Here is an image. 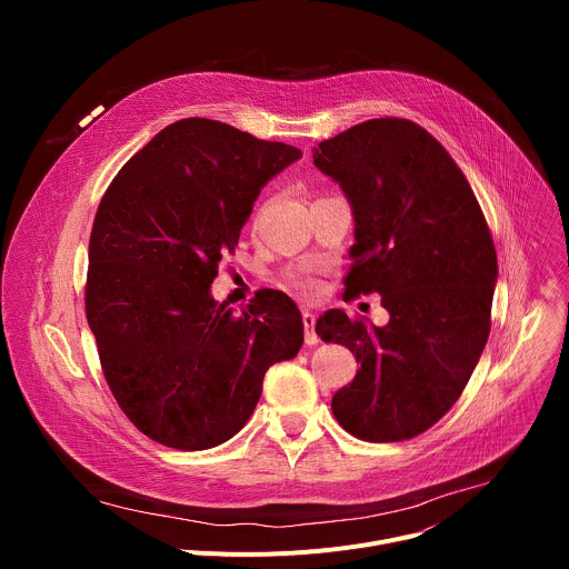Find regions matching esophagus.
Segmentation results:
<instances>
[{
    "mask_svg": "<svg viewBox=\"0 0 569 569\" xmlns=\"http://www.w3.org/2000/svg\"><path fill=\"white\" fill-rule=\"evenodd\" d=\"M301 317H303V340H306L308 347H312V345L319 342V338H317V333H315V321H317V317H315V312H310V310H303Z\"/></svg>",
    "mask_w": 569,
    "mask_h": 569,
    "instance_id": "esophagus-1",
    "label": "esophagus"
}]
</instances>
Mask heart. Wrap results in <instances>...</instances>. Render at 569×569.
I'll use <instances>...</instances> for the list:
<instances>
[{
  "label": "heart",
  "instance_id": "1",
  "mask_svg": "<svg viewBox=\"0 0 569 569\" xmlns=\"http://www.w3.org/2000/svg\"><path fill=\"white\" fill-rule=\"evenodd\" d=\"M292 283H295V288H299L306 297H315V295H319V290H321L319 279H317L312 272H308V270L292 274Z\"/></svg>",
  "mask_w": 569,
  "mask_h": 569
}]
</instances>
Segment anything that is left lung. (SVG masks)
Here are the masks:
<instances>
[{"mask_svg":"<svg viewBox=\"0 0 569 569\" xmlns=\"http://www.w3.org/2000/svg\"><path fill=\"white\" fill-rule=\"evenodd\" d=\"M356 222L347 295L378 292L385 327L340 308L317 336L360 362L333 396L338 423L362 441H402L432 428L461 396L491 333L496 246L448 150L419 123L371 119L312 148Z\"/></svg>","mask_w":569,"mask_h":569,"instance_id":"8db88e82","label":"left lung"}]
</instances>
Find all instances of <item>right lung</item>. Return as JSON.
<instances>
[{
  "label": "right lung",
  "instance_id": "1",
  "mask_svg": "<svg viewBox=\"0 0 569 569\" xmlns=\"http://www.w3.org/2000/svg\"><path fill=\"white\" fill-rule=\"evenodd\" d=\"M301 157L211 119L157 132L108 187L90 236L88 323L119 408L152 441L207 450L252 417L266 371L303 345L295 301L211 297L261 189Z\"/></svg>",
  "mask_w": 569,
  "mask_h": 569
}]
</instances>
